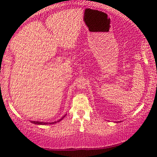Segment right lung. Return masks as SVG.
Here are the masks:
<instances>
[{
  "mask_svg": "<svg viewBox=\"0 0 157 157\" xmlns=\"http://www.w3.org/2000/svg\"><path fill=\"white\" fill-rule=\"evenodd\" d=\"M63 117H62L61 119H59V121H55V122H51V123H45V122H43V121H31V122L32 123H33V124H38V125H39V124H40V125H44V124H54V123H56V122H59V121H61V120H62L63 119Z\"/></svg>",
  "mask_w": 157,
  "mask_h": 157,
  "instance_id": "1",
  "label": "right lung"
}]
</instances>
